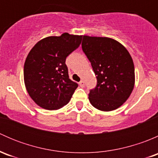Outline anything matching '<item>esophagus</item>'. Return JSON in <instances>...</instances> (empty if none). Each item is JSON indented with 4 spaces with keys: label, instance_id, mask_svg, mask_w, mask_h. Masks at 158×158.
Instances as JSON below:
<instances>
[{
    "label": "esophagus",
    "instance_id": "1",
    "mask_svg": "<svg viewBox=\"0 0 158 158\" xmlns=\"http://www.w3.org/2000/svg\"><path fill=\"white\" fill-rule=\"evenodd\" d=\"M79 85H80V87H82V88H83L84 86H85V82H84L83 80H81L80 82H79Z\"/></svg>",
    "mask_w": 158,
    "mask_h": 158
}]
</instances>
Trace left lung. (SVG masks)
Returning <instances> with one entry per match:
<instances>
[{"mask_svg": "<svg viewBox=\"0 0 158 158\" xmlns=\"http://www.w3.org/2000/svg\"><path fill=\"white\" fill-rule=\"evenodd\" d=\"M82 48L97 79L96 87L89 94V102L103 111L117 109L129 98L135 85V66L130 53L109 37L83 36Z\"/></svg>", "mask_w": 158, "mask_h": 158, "instance_id": "8db88e82", "label": "left lung"}]
</instances>
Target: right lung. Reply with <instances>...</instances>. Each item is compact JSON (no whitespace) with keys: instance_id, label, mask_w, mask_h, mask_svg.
Masks as SVG:
<instances>
[{"instance_id":"obj_1","label":"right lung","mask_w":158,"mask_h":158,"mask_svg":"<svg viewBox=\"0 0 158 158\" xmlns=\"http://www.w3.org/2000/svg\"><path fill=\"white\" fill-rule=\"evenodd\" d=\"M82 36L64 33L36 43L25 60L27 91L40 107L56 110L71 99L78 84L69 78L66 59L79 47Z\"/></svg>"}]
</instances>
